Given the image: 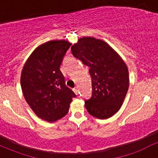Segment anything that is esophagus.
<instances>
[{
	"label": "esophagus",
	"instance_id": "esophagus-1",
	"mask_svg": "<svg viewBox=\"0 0 158 158\" xmlns=\"http://www.w3.org/2000/svg\"><path fill=\"white\" fill-rule=\"evenodd\" d=\"M73 92H74V93H75V94L77 95L78 94V89H77V88H74V89H73Z\"/></svg>",
	"mask_w": 158,
	"mask_h": 158
}]
</instances>
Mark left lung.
Masks as SVG:
<instances>
[{"label":"left lung","instance_id":"left-lung-1","mask_svg":"<svg viewBox=\"0 0 158 158\" xmlns=\"http://www.w3.org/2000/svg\"><path fill=\"white\" fill-rule=\"evenodd\" d=\"M75 58L89 67L93 94L85 101L88 112L106 119L114 115L124 101L129 88V72L118 53L101 40L82 37L71 47Z\"/></svg>","mask_w":158,"mask_h":158}]
</instances>
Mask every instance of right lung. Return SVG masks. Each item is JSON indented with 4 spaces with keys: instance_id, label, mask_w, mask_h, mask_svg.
I'll list each match as a JSON object with an SVG mask.
<instances>
[{
    "instance_id": "obj_1",
    "label": "right lung",
    "mask_w": 158,
    "mask_h": 158,
    "mask_svg": "<svg viewBox=\"0 0 158 158\" xmlns=\"http://www.w3.org/2000/svg\"><path fill=\"white\" fill-rule=\"evenodd\" d=\"M70 46L63 40L43 43L35 49L22 69L20 84L25 100L39 118L49 123L63 118L75 96L60 70Z\"/></svg>"
}]
</instances>
